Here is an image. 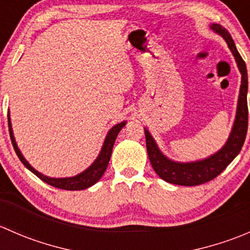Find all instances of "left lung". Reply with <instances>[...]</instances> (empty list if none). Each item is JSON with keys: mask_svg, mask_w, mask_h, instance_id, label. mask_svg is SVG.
Segmentation results:
<instances>
[{"mask_svg": "<svg viewBox=\"0 0 250 250\" xmlns=\"http://www.w3.org/2000/svg\"><path fill=\"white\" fill-rule=\"evenodd\" d=\"M210 29L225 40L229 48L232 52L234 60L237 62V67L242 75L236 117H234L232 129H231L225 145L218 152L213 153V155L203 158V160L195 161V162H176V161L168 158L160 150L150 132L146 128H144L146 138V148H147V155L153 170L157 173V175L161 179H163L167 183L175 184V185H201V184L216 178L241 152L242 146L246 140L247 129H248V104H247L248 74H247L246 62L239 55L230 32L225 27L219 24H211Z\"/></svg>", "mask_w": 250, "mask_h": 250, "instance_id": "obj_1", "label": "left lung"}]
</instances>
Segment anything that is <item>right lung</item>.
Returning <instances> with one entry per match:
<instances>
[{"label": "right lung", "mask_w": 250, "mask_h": 250, "mask_svg": "<svg viewBox=\"0 0 250 250\" xmlns=\"http://www.w3.org/2000/svg\"><path fill=\"white\" fill-rule=\"evenodd\" d=\"M125 123H127V121H123V122L113 125L109 132H107L99 155H98V157L95 158L94 162H93L87 169H84L82 173L77 174V175L70 176V178H50V176L43 175L42 173L37 172V170L35 169V168L32 167L26 160H25L22 153L20 152L19 147H18L17 145L16 138H14L13 129H12V122H11V117H9V112H8L9 135H11V140H12V144H13L14 150H16L18 157H19V160L21 161L22 165H24L30 172H32L35 175L39 176L41 180H43L44 183L49 184L50 186L62 188V190H70V191L84 190V188H90V186H93L95 183H98V181L100 180L103 174H104L105 170H106L107 165H109L111 152H112V147H113V144H115L116 138H117L118 133L121 132V129L125 127Z\"/></svg>", "instance_id": "right-lung-1"}]
</instances>
